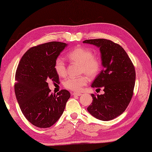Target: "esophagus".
<instances>
[{
	"label": "esophagus",
	"mask_w": 152,
	"mask_h": 152,
	"mask_svg": "<svg viewBox=\"0 0 152 152\" xmlns=\"http://www.w3.org/2000/svg\"><path fill=\"white\" fill-rule=\"evenodd\" d=\"M72 95H75V96H80V95H82V93H81L74 92V93H72Z\"/></svg>",
	"instance_id": "34e87169"
}]
</instances>
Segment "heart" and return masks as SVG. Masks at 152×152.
I'll return each instance as SVG.
<instances>
[{"label":"heart","instance_id":"obj_1","mask_svg":"<svg viewBox=\"0 0 152 152\" xmlns=\"http://www.w3.org/2000/svg\"><path fill=\"white\" fill-rule=\"evenodd\" d=\"M67 57L70 61L80 64V74L78 77H69L64 80L63 86L67 89L74 91H80L87 85L90 78H93L99 74L101 70L102 62L99 56H94L93 51L88 48L78 46L69 51ZM54 69L61 77L66 74V67L63 58L57 57L55 61Z\"/></svg>","mask_w":152,"mask_h":152}]
</instances>
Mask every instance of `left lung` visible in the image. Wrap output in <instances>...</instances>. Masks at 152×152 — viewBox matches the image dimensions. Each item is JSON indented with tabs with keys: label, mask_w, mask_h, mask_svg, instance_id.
Listing matches in <instances>:
<instances>
[{
	"label": "left lung",
	"mask_w": 152,
	"mask_h": 152,
	"mask_svg": "<svg viewBox=\"0 0 152 152\" xmlns=\"http://www.w3.org/2000/svg\"><path fill=\"white\" fill-rule=\"evenodd\" d=\"M83 42L100 48L104 67L91 86L102 88L104 93L91 94L93 101L88 111L100 120H112L124 112L131 102L136 79L134 66L124 48L114 42L97 38Z\"/></svg>",
	"instance_id": "left-lung-1"
}]
</instances>
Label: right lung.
I'll use <instances>...</instances> for the list:
<instances>
[{"mask_svg":"<svg viewBox=\"0 0 152 152\" xmlns=\"http://www.w3.org/2000/svg\"><path fill=\"white\" fill-rule=\"evenodd\" d=\"M66 44L50 42L31 48L23 56L16 70L14 90L23 114L39 128L54 125L64 110L70 93L66 89L52 94L48 81L59 83L55 61Z\"/></svg>","mask_w":152,"mask_h":152,"instance_id":"right-lung-1","label":"right lung"}]
</instances>
